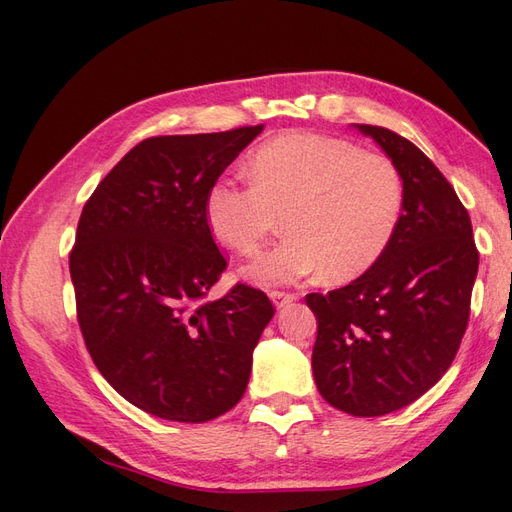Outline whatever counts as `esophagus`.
Instances as JSON below:
<instances>
[{
    "mask_svg": "<svg viewBox=\"0 0 512 512\" xmlns=\"http://www.w3.org/2000/svg\"><path fill=\"white\" fill-rule=\"evenodd\" d=\"M294 299V294H290V292H280V290H273L271 292V301L275 303V307H284V305H288V303H292Z\"/></svg>",
    "mask_w": 512,
    "mask_h": 512,
    "instance_id": "esophagus-1",
    "label": "esophagus"
}]
</instances>
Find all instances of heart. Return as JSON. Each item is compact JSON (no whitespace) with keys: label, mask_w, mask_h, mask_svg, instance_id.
I'll list each match as a JSON object with an SVG mask.
<instances>
[{"label":"heart","mask_w":512,"mask_h":512,"mask_svg":"<svg viewBox=\"0 0 512 512\" xmlns=\"http://www.w3.org/2000/svg\"><path fill=\"white\" fill-rule=\"evenodd\" d=\"M252 183L222 175L205 198L213 237L254 256L284 215L286 239L245 275L260 286L324 271L329 282L365 273L391 245L406 205L399 168L346 138L290 132L256 149Z\"/></svg>","instance_id":"1"}]
</instances>
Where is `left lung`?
I'll use <instances>...</instances> for the list:
<instances>
[{"mask_svg":"<svg viewBox=\"0 0 512 512\" xmlns=\"http://www.w3.org/2000/svg\"><path fill=\"white\" fill-rule=\"evenodd\" d=\"M399 168L406 205L386 252L361 277L305 301L316 314L320 395L352 416H382L427 393L468 329L478 250L468 209L408 138L356 123Z\"/></svg>","mask_w":512,"mask_h":512,"instance_id":"1","label":"left lung"}]
</instances>
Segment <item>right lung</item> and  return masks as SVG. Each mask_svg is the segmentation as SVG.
<instances>
[{
	"instance_id": "1",
	"label": "right lung",
	"mask_w": 512,
	"mask_h": 512,
	"mask_svg": "<svg viewBox=\"0 0 512 512\" xmlns=\"http://www.w3.org/2000/svg\"><path fill=\"white\" fill-rule=\"evenodd\" d=\"M262 132L151 136L89 196L70 250L76 320L91 361L147 414L213 421L239 404L275 314L262 290H209L228 262L205 218L211 183Z\"/></svg>"
}]
</instances>
